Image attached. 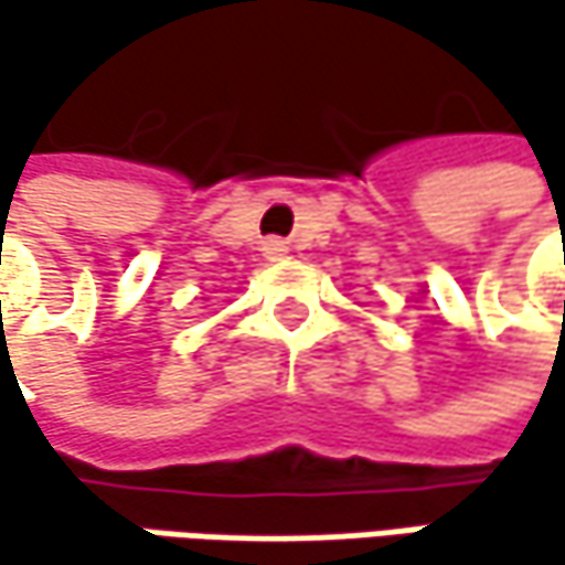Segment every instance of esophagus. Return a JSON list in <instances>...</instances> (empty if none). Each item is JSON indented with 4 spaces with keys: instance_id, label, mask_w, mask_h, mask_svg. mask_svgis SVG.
Returning a JSON list of instances; mask_svg holds the SVG:
<instances>
[{
    "instance_id": "esophagus-1",
    "label": "esophagus",
    "mask_w": 565,
    "mask_h": 565,
    "mask_svg": "<svg viewBox=\"0 0 565 565\" xmlns=\"http://www.w3.org/2000/svg\"><path fill=\"white\" fill-rule=\"evenodd\" d=\"M268 252H271V255H281L284 245H281V242H268Z\"/></svg>"
}]
</instances>
